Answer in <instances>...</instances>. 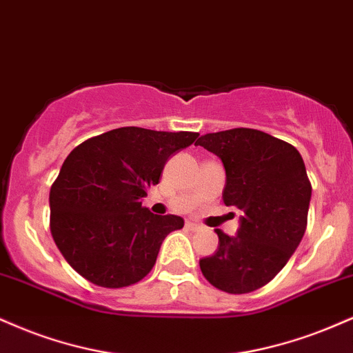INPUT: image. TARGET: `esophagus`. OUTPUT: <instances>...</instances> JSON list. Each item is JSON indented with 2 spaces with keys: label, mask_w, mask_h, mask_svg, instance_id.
Returning <instances> with one entry per match:
<instances>
[{
  "label": "esophagus",
  "mask_w": 353,
  "mask_h": 353,
  "mask_svg": "<svg viewBox=\"0 0 353 353\" xmlns=\"http://www.w3.org/2000/svg\"><path fill=\"white\" fill-rule=\"evenodd\" d=\"M185 227H188L189 228V230H201V225H199V223H194V222H185Z\"/></svg>",
  "instance_id": "34e87169"
}]
</instances>
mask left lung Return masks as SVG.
<instances>
[{"label":"left lung","mask_w":353,"mask_h":353,"mask_svg":"<svg viewBox=\"0 0 353 353\" xmlns=\"http://www.w3.org/2000/svg\"><path fill=\"white\" fill-rule=\"evenodd\" d=\"M197 146L222 159L227 182L223 202L241 210L240 228H220L219 248L199 261L212 286L245 294L268 284L296 252L307 227L311 182L299 151L252 128L207 133Z\"/></svg>","instance_id":"8db88e82"}]
</instances>
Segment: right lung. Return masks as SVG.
<instances>
[{"label": "right lung", "instance_id": "obj_1", "mask_svg": "<svg viewBox=\"0 0 353 353\" xmlns=\"http://www.w3.org/2000/svg\"><path fill=\"white\" fill-rule=\"evenodd\" d=\"M197 136L125 126L72 150L50 188V233L80 276L114 290L150 273L163 240L184 220L151 214L141 199Z\"/></svg>", "mask_w": 353, "mask_h": 353}]
</instances>
